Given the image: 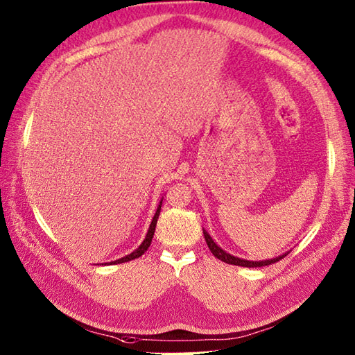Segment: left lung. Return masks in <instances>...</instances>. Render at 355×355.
<instances>
[{"mask_svg":"<svg viewBox=\"0 0 355 355\" xmlns=\"http://www.w3.org/2000/svg\"><path fill=\"white\" fill-rule=\"evenodd\" d=\"M204 236H205V241H207V245L208 248L211 250L212 254H214L218 260L225 261V263H229V265H235V266H244V268H260V266H268V265H272V263H277L281 259H284V256H279L277 259H270V260H263V261H250V260H244V259H238L235 256H230L229 252H226L225 250H221L214 241H212V238L207 234V232L204 230Z\"/></svg>","mask_w":355,"mask_h":355,"instance_id":"left-lung-1","label":"left lung"}]
</instances>
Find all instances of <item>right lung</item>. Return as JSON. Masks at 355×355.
I'll return each mask as SVG.
<instances>
[{
    "label": "right lung",
    "instance_id": "1",
    "mask_svg": "<svg viewBox=\"0 0 355 355\" xmlns=\"http://www.w3.org/2000/svg\"><path fill=\"white\" fill-rule=\"evenodd\" d=\"M160 207H162V202H160V205H159V208H157V211H156V214H155L153 220H151V225H150V227H148L147 236H146V239L143 241V244H141L134 252H130V254H128L126 257H121V259H119V260H116V261H111L110 265H119V263L130 261V260L138 259V257H141V256L144 254V252L148 250V247H150V244H151V239H153L155 229H156V223H157V218H159V214H160Z\"/></svg>",
    "mask_w": 355,
    "mask_h": 355
}]
</instances>
